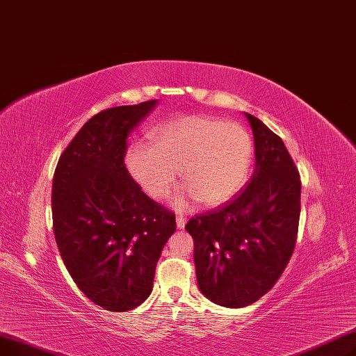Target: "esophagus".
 Masks as SVG:
<instances>
[{
  "mask_svg": "<svg viewBox=\"0 0 356 356\" xmlns=\"http://www.w3.org/2000/svg\"><path fill=\"white\" fill-rule=\"evenodd\" d=\"M185 225H187V218H184L182 216L177 217V227H178V229H184Z\"/></svg>",
  "mask_w": 356,
  "mask_h": 356,
  "instance_id": "1",
  "label": "esophagus"
}]
</instances>
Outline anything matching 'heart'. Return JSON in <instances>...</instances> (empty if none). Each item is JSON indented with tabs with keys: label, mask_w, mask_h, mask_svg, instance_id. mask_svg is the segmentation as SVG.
<instances>
[{
	"label": "heart",
	"mask_w": 356,
	"mask_h": 356,
	"mask_svg": "<svg viewBox=\"0 0 356 356\" xmlns=\"http://www.w3.org/2000/svg\"><path fill=\"white\" fill-rule=\"evenodd\" d=\"M150 143H133L126 154L131 177L154 198H163L182 169V188L172 200L184 211L225 204L246 179L252 158L249 133L238 123L211 115H187L156 127Z\"/></svg>",
	"instance_id": "obj_1"
}]
</instances>
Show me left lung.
<instances>
[{
  "label": "left lung",
  "instance_id": "8db88e82",
  "mask_svg": "<svg viewBox=\"0 0 356 356\" xmlns=\"http://www.w3.org/2000/svg\"><path fill=\"white\" fill-rule=\"evenodd\" d=\"M255 143L253 177L222 209L193 217L200 291L218 306L239 309L273 289L296 246L301 181L280 136L245 113Z\"/></svg>",
  "mask_w": 356,
  "mask_h": 356
}]
</instances>
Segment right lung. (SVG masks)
Returning <instances> with one entry per match:
<instances>
[{"label":"right lung","mask_w":356,"mask_h":356,"mask_svg":"<svg viewBox=\"0 0 356 356\" xmlns=\"http://www.w3.org/2000/svg\"><path fill=\"white\" fill-rule=\"evenodd\" d=\"M158 99L91 117L67 145L52 185L55 239L78 289L110 312L136 309L154 289L175 214L150 200L124 165L127 138Z\"/></svg>","instance_id":"1"}]
</instances>
